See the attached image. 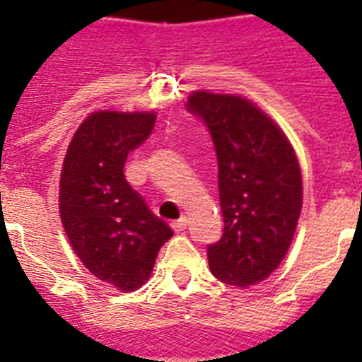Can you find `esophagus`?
Returning <instances> with one entry per match:
<instances>
[{"label":"esophagus","mask_w":362,"mask_h":362,"mask_svg":"<svg viewBox=\"0 0 362 362\" xmlns=\"http://www.w3.org/2000/svg\"><path fill=\"white\" fill-rule=\"evenodd\" d=\"M170 227L175 229L176 233H182V231H186V227H187V220L186 218H180V220H176L170 223Z\"/></svg>","instance_id":"34e87169"}]
</instances>
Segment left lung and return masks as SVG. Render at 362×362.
Segmentation results:
<instances>
[{"mask_svg":"<svg viewBox=\"0 0 362 362\" xmlns=\"http://www.w3.org/2000/svg\"><path fill=\"white\" fill-rule=\"evenodd\" d=\"M187 110L206 124L218 156L223 235L206 247L227 286L267 280L286 257L303 209V176L291 142L263 110L238 95L193 92Z\"/></svg>","mask_w":362,"mask_h":362,"instance_id":"8db88e82","label":"left lung"}]
</instances>
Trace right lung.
<instances>
[{
  "label": "right lung",
  "instance_id": "1",
  "mask_svg": "<svg viewBox=\"0 0 362 362\" xmlns=\"http://www.w3.org/2000/svg\"><path fill=\"white\" fill-rule=\"evenodd\" d=\"M153 124V112H93L76 129L59 178V216L71 246L98 280L125 293L148 280L159 247L173 237L124 176L127 153Z\"/></svg>",
  "mask_w": 362,
  "mask_h": 362
}]
</instances>
